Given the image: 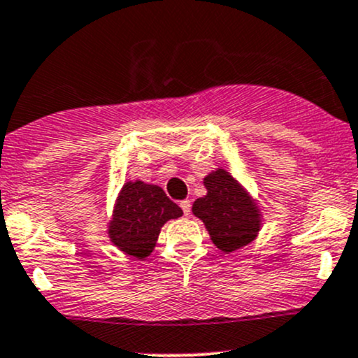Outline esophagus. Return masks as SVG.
Instances as JSON below:
<instances>
[{
	"label": "esophagus",
	"instance_id": "obj_1",
	"mask_svg": "<svg viewBox=\"0 0 358 358\" xmlns=\"http://www.w3.org/2000/svg\"><path fill=\"white\" fill-rule=\"evenodd\" d=\"M180 207H182V209H183V214L188 215V214H190V207H192V202H190V200H188V199L182 200V202H180Z\"/></svg>",
	"mask_w": 358,
	"mask_h": 358
}]
</instances>
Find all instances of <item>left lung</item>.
I'll use <instances>...</instances> for the list:
<instances>
[{"instance_id":"left-lung-1","label":"left lung","mask_w":358,"mask_h":358,"mask_svg":"<svg viewBox=\"0 0 358 358\" xmlns=\"http://www.w3.org/2000/svg\"><path fill=\"white\" fill-rule=\"evenodd\" d=\"M203 187L207 194L195 200L192 212L203 222L212 243L224 253L251 245L263 224L258 200L222 166L203 176Z\"/></svg>"}]
</instances>
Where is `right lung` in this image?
Returning <instances> with one entry per match:
<instances>
[{"label":"right lung","mask_w":358,"mask_h":358,"mask_svg":"<svg viewBox=\"0 0 358 358\" xmlns=\"http://www.w3.org/2000/svg\"><path fill=\"white\" fill-rule=\"evenodd\" d=\"M182 215L183 210L166 197L163 188L131 180L117 194L107 224L108 239L125 255L144 260L155 250L161 227Z\"/></svg>","instance_id":"add662e5"}]
</instances>
